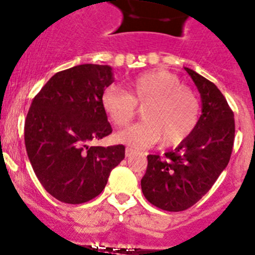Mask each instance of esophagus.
<instances>
[{
	"label": "esophagus",
	"mask_w": 255,
	"mask_h": 255,
	"mask_svg": "<svg viewBox=\"0 0 255 255\" xmlns=\"http://www.w3.org/2000/svg\"><path fill=\"white\" fill-rule=\"evenodd\" d=\"M134 149H131V148H126L125 149V155L126 156H130V155H131V154L132 153H134Z\"/></svg>",
	"instance_id": "obj_1"
}]
</instances>
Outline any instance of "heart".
<instances>
[{"label": "heart", "mask_w": 255, "mask_h": 255, "mask_svg": "<svg viewBox=\"0 0 255 255\" xmlns=\"http://www.w3.org/2000/svg\"><path fill=\"white\" fill-rule=\"evenodd\" d=\"M101 106L114 125H129L143 107L144 120L119 132L118 139L134 148L159 141L164 146L178 145L193 132L200 120L197 95L182 85L178 76L164 69L144 72L126 83V92L107 87Z\"/></svg>", "instance_id": "heart-1"}]
</instances>
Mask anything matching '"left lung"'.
Returning a JSON list of instances; mask_svg holds the SVG:
<instances>
[{"label":"left lung","mask_w":255,"mask_h":255,"mask_svg":"<svg viewBox=\"0 0 255 255\" xmlns=\"http://www.w3.org/2000/svg\"><path fill=\"white\" fill-rule=\"evenodd\" d=\"M197 86L202 115L192 134L163 158L148 155L141 178L146 200L164 211L190 209L210 191L230 160L235 137L234 112L216 86L184 68Z\"/></svg>","instance_id":"left-lung-1"}]
</instances>
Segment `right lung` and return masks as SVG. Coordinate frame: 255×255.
<instances>
[{"mask_svg":"<svg viewBox=\"0 0 255 255\" xmlns=\"http://www.w3.org/2000/svg\"><path fill=\"white\" fill-rule=\"evenodd\" d=\"M109 65L58 72L34 97L25 120V146L37 179L53 197L78 205L104 191L125 146H91L112 132L101 95L114 82Z\"/></svg>","mask_w":255,"mask_h":255,"instance_id":"obj_1","label":"right lung"}]
</instances>
